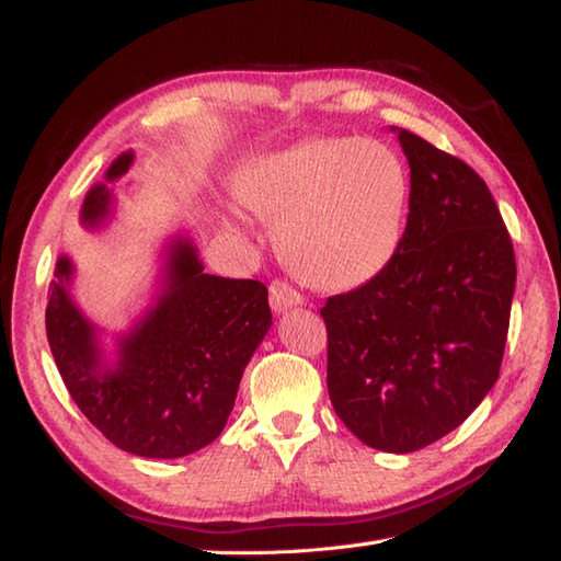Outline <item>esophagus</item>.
I'll return each instance as SVG.
<instances>
[{"label":"esophagus","mask_w":561,"mask_h":561,"mask_svg":"<svg viewBox=\"0 0 561 561\" xmlns=\"http://www.w3.org/2000/svg\"><path fill=\"white\" fill-rule=\"evenodd\" d=\"M299 304H304V296H301V291H296L289 282L274 279L270 284V306L274 308V311L282 313V311H287V308L299 306Z\"/></svg>","instance_id":"obj_1"}]
</instances>
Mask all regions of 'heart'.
<instances>
[{
	"label": "heart",
	"instance_id": "heart-1",
	"mask_svg": "<svg viewBox=\"0 0 561 561\" xmlns=\"http://www.w3.org/2000/svg\"><path fill=\"white\" fill-rule=\"evenodd\" d=\"M238 193L260 217L277 221V245L299 277L350 289L396 255L410 173L380 139L318 137L248 165Z\"/></svg>",
	"mask_w": 561,
	"mask_h": 561
}]
</instances>
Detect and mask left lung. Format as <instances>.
I'll use <instances>...</instances> for the list:
<instances>
[{"label":"left lung","instance_id":"1","mask_svg":"<svg viewBox=\"0 0 561 561\" xmlns=\"http://www.w3.org/2000/svg\"><path fill=\"white\" fill-rule=\"evenodd\" d=\"M410 214L388 265L330 296L328 392L366 446L412 453L468 420L502 368L516 255L490 187L400 129Z\"/></svg>","mask_w":561,"mask_h":561}]
</instances>
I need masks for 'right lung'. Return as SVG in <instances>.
<instances>
[{
  "label": "right lung",
  "mask_w": 561,
  "mask_h": 561,
  "mask_svg": "<svg viewBox=\"0 0 561 561\" xmlns=\"http://www.w3.org/2000/svg\"><path fill=\"white\" fill-rule=\"evenodd\" d=\"M133 153L113 161L105 181L121 178ZM111 193L91 187L81 221L99 224ZM71 262L57 260L47 289L45 330L57 371L83 416L113 446L141 458H183L221 434L243 368L272 325L267 287L255 279L205 274L187 241L171 245L169 284L157 308L121 342L105 366L96 330L71 304Z\"/></svg>",
  "instance_id": "obj_1"
}]
</instances>
